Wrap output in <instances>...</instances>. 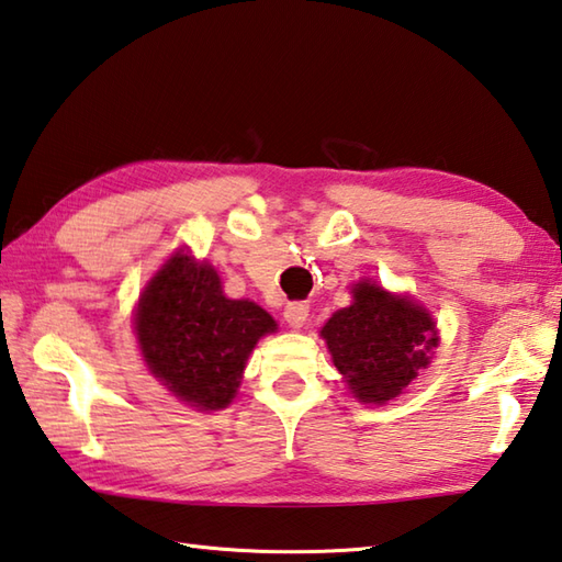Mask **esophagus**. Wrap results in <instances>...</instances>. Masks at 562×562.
Instances as JSON below:
<instances>
[{
	"label": "esophagus",
	"mask_w": 562,
	"mask_h": 562,
	"mask_svg": "<svg viewBox=\"0 0 562 562\" xmlns=\"http://www.w3.org/2000/svg\"><path fill=\"white\" fill-rule=\"evenodd\" d=\"M307 314H310L307 302H288V307H284V322L297 329V326L307 322Z\"/></svg>",
	"instance_id": "34e87169"
}]
</instances>
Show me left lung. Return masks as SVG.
<instances>
[{
    "label": "left lung",
    "mask_w": 562,
    "mask_h": 562,
    "mask_svg": "<svg viewBox=\"0 0 562 562\" xmlns=\"http://www.w3.org/2000/svg\"><path fill=\"white\" fill-rule=\"evenodd\" d=\"M351 294L349 307L322 326V339L356 401L383 405L430 366L440 336L430 312L405 294L369 280L353 284Z\"/></svg>",
    "instance_id": "1"
}]
</instances>
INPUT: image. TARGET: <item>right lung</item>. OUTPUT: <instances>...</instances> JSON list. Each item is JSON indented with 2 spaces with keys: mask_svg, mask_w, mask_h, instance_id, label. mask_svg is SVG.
Listing matches in <instances>:
<instances>
[{
  "mask_svg": "<svg viewBox=\"0 0 562 562\" xmlns=\"http://www.w3.org/2000/svg\"><path fill=\"white\" fill-rule=\"evenodd\" d=\"M278 329L250 300H228L218 272L179 250L147 282L135 334L149 373L199 411L231 405L258 339Z\"/></svg>",
  "mask_w": 562,
  "mask_h": 562,
  "instance_id": "obj_1",
  "label": "right lung"
}]
</instances>
